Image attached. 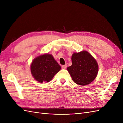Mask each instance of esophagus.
<instances>
[{
	"label": "esophagus",
	"mask_w": 123,
	"mask_h": 123,
	"mask_svg": "<svg viewBox=\"0 0 123 123\" xmlns=\"http://www.w3.org/2000/svg\"><path fill=\"white\" fill-rule=\"evenodd\" d=\"M62 69H66V68H67V65L66 64V65H62Z\"/></svg>",
	"instance_id": "esophagus-1"
}]
</instances>
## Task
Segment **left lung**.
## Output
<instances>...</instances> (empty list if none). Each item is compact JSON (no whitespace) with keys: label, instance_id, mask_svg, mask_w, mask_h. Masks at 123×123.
Returning <instances> with one entry per match:
<instances>
[{"label":"left lung","instance_id":"1","mask_svg":"<svg viewBox=\"0 0 123 123\" xmlns=\"http://www.w3.org/2000/svg\"><path fill=\"white\" fill-rule=\"evenodd\" d=\"M71 59L72 65L67 70L74 83L85 86L94 80L98 67L97 62L90 53L86 51L74 53Z\"/></svg>","mask_w":123,"mask_h":123}]
</instances>
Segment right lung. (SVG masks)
<instances>
[{
  "instance_id": "1",
  "label": "right lung",
  "mask_w": 123,
  "mask_h": 123,
  "mask_svg": "<svg viewBox=\"0 0 123 123\" xmlns=\"http://www.w3.org/2000/svg\"><path fill=\"white\" fill-rule=\"evenodd\" d=\"M61 69L51 54H44L35 58L31 65L33 76L39 82H49Z\"/></svg>"
}]
</instances>
